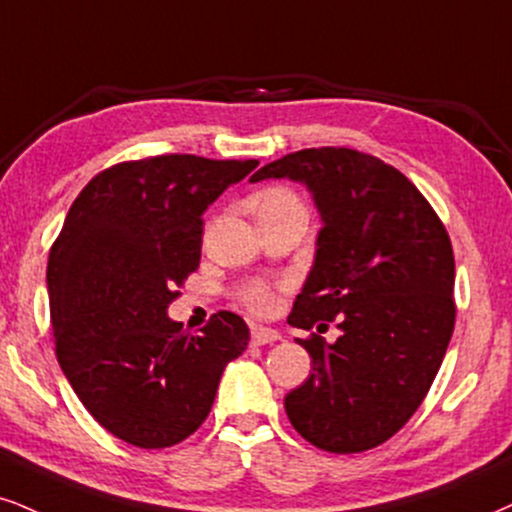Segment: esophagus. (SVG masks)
I'll list each match as a JSON object with an SVG mask.
<instances>
[{"label":"esophagus","instance_id":"34e87169","mask_svg":"<svg viewBox=\"0 0 512 512\" xmlns=\"http://www.w3.org/2000/svg\"><path fill=\"white\" fill-rule=\"evenodd\" d=\"M277 339H282V332L273 330V327H261L256 325L254 330H251V342L263 346V344H273Z\"/></svg>","mask_w":512,"mask_h":512}]
</instances>
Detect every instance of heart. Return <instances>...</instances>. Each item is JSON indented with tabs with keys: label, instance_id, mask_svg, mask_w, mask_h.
<instances>
[{
	"label": "heart",
	"instance_id": "heart-1",
	"mask_svg": "<svg viewBox=\"0 0 512 512\" xmlns=\"http://www.w3.org/2000/svg\"><path fill=\"white\" fill-rule=\"evenodd\" d=\"M287 206H299L296 204L294 194L287 192V189H268L258 197V211H275V208H287ZM244 301L251 311L266 313L270 306H273L275 296L266 285H251L244 289Z\"/></svg>",
	"mask_w": 512,
	"mask_h": 512
}]
</instances>
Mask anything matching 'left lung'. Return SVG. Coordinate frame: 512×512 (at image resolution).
<instances>
[{"label": "left lung", "mask_w": 512, "mask_h": 512, "mask_svg": "<svg viewBox=\"0 0 512 512\" xmlns=\"http://www.w3.org/2000/svg\"><path fill=\"white\" fill-rule=\"evenodd\" d=\"M270 178L301 182L323 223L289 325L339 330L334 344L299 339L313 372L285 396L287 418L323 451L375 449L418 410L449 349L451 239L418 187L370 154L301 149L251 182Z\"/></svg>", "instance_id": "1"}]
</instances>
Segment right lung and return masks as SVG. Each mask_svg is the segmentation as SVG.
I'll use <instances>...</instances> for the list:
<instances>
[{
    "instance_id": "right-lung-1",
    "label": "right lung",
    "mask_w": 512,
    "mask_h": 512,
    "mask_svg": "<svg viewBox=\"0 0 512 512\" xmlns=\"http://www.w3.org/2000/svg\"><path fill=\"white\" fill-rule=\"evenodd\" d=\"M256 166L154 156L102 170L73 201L47 263L56 358L113 437L140 449L180 444L249 344L235 313L211 315L189 334L168 306L199 268L204 211Z\"/></svg>"
}]
</instances>
